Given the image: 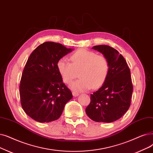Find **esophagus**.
I'll list each match as a JSON object with an SVG mask.
<instances>
[{"label": "esophagus", "instance_id": "1", "mask_svg": "<svg viewBox=\"0 0 153 153\" xmlns=\"http://www.w3.org/2000/svg\"><path fill=\"white\" fill-rule=\"evenodd\" d=\"M72 95L74 97H77L79 96V94L76 92H72Z\"/></svg>", "mask_w": 153, "mask_h": 153}]
</instances>
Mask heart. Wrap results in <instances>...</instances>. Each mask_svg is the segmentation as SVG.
I'll return each mask as SVG.
<instances>
[{
    "label": "heart",
    "mask_w": 153,
    "mask_h": 153,
    "mask_svg": "<svg viewBox=\"0 0 153 153\" xmlns=\"http://www.w3.org/2000/svg\"><path fill=\"white\" fill-rule=\"evenodd\" d=\"M71 63L65 57L57 62V68L64 82L69 84L79 72L80 79L70 84L71 89L79 92L96 89L104 83L109 72V63L104 56L95 52L80 49L71 56Z\"/></svg>",
    "instance_id": "heart-1"
}]
</instances>
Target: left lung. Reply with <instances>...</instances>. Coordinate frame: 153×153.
I'll return each instance as SVG.
<instances>
[{
	"label": "left lung",
	"instance_id": "left-lung-1",
	"mask_svg": "<svg viewBox=\"0 0 153 153\" xmlns=\"http://www.w3.org/2000/svg\"><path fill=\"white\" fill-rule=\"evenodd\" d=\"M92 49L107 59L109 72L101 87L91 94V102L85 112L94 121L114 122L129 108L133 91L131 72L125 59L113 48L99 45Z\"/></svg>",
	"mask_w": 153,
	"mask_h": 153
}]
</instances>
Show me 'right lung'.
<instances>
[{
  "instance_id": "obj_1",
  "label": "right lung",
  "mask_w": 153,
  "mask_h": 153,
  "mask_svg": "<svg viewBox=\"0 0 153 153\" xmlns=\"http://www.w3.org/2000/svg\"><path fill=\"white\" fill-rule=\"evenodd\" d=\"M61 44L45 42L30 55L19 87L23 110L39 123H49L61 117L64 106L72 98L57 68L61 58L72 52Z\"/></svg>"
}]
</instances>
